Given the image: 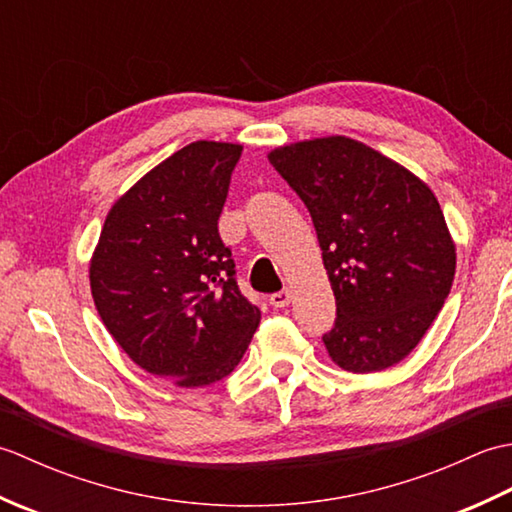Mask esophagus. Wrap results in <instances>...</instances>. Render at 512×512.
Wrapping results in <instances>:
<instances>
[{
	"instance_id": "esophagus-1",
	"label": "esophagus",
	"mask_w": 512,
	"mask_h": 512,
	"mask_svg": "<svg viewBox=\"0 0 512 512\" xmlns=\"http://www.w3.org/2000/svg\"><path fill=\"white\" fill-rule=\"evenodd\" d=\"M290 301H292V292L288 288H284V290H279V292H275L273 297H270V306H273V308H286Z\"/></svg>"
}]
</instances>
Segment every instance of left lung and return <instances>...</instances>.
<instances>
[{
    "instance_id": "8db88e82",
    "label": "left lung",
    "mask_w": 512,
    "mask_h": 512,
    "mask_svg": "<svg viewBox=\"0 0 512 512\" xmlns=\"http://www.w3.org/2000/svg\"><path fill=\"white\" fill-rule=\"evenodd\" d=\"M312 215L336 299L325 350L345 372L400 363L449 297L455 242L429 184L347 136L268 151Z\"/></svg>"
}]
</instances>
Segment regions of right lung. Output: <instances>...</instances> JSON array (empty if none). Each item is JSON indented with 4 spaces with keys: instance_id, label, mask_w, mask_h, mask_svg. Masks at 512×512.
<instances>
[{
    "instance_id": "right-lung-1",
    "label": "right lung",
    "mask_w": 512,
    "mask_h": 512,
    "mask_svg": "<svg viewBox=\"0 0 512 512\" xmlns=\"http://www.w3.org/2000/svg\"><path fill=\"white\" fill-rule=\"evenodd\" d=\"M239 154L237 143L195 140L162 160L112 204L90 259L107 332L178 387L231 374L262 321L217 233Z\"/></svg>"
}]
</instances>
